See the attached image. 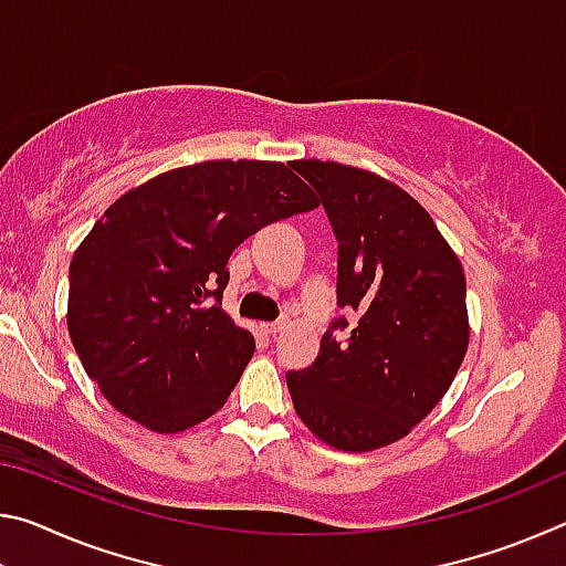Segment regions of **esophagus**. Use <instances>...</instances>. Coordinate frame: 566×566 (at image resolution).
I'll return each instance as SVG.
<instances>
[{"instance_id":"obj_1","label":"esophagus","mask_w":566,"mask_h":566,"mask_svg":"<svg viewBox=\"0 0 566 566\" xmlns=\"http://www.w3.org/2000/svg\"><path fill=\"white\" fill-rule=\"evenodd\" d=\"M290 324H292L290 319L282 317V319H276V322H266V324H262V327H264L266 334H280L284 329H290Z\"/></svg>"}]
</instances>
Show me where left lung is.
<instances>
[{
  "instance_id": "left-lung-1",
  "label": "left lung",
  "mask_w": 566,
  "mask_h": 566,
  "mask_svg": "<svg viewBox=\"0 0 566 566\" xmlns=\"http://www.w3.org/2000/svg\"><path fill=\"white\" fill-rule=\"evenodd\" d=\"M292 167L327 209L339 242L337 302L359 322L342 344L324 334L317 359L286 371V387L324 444L371 452L407 437L452 387L469 347L464 270L427 209L395 181L339 161Z\"/></svg>"
}]
</instances>
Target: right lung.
I'll return each mask as SVG.
<instances>
[{"instance_id":"obj_1","label":"right lung","mask_w":566,"mask_h":566,"mask_svg":"<svg viewBox=\"0 0 566 566\" xmlns=\"http://www.w3.org/2000/svg\"><path fill=\"white\" fill-rule=\"evenodd\" d=\"M317 207L292 165L262 159L199 161L124 191L70 264L66 329L104 399L159 434L217 415L254 354L219 306L229 256Z\"/></svg>"}]
</instances>
